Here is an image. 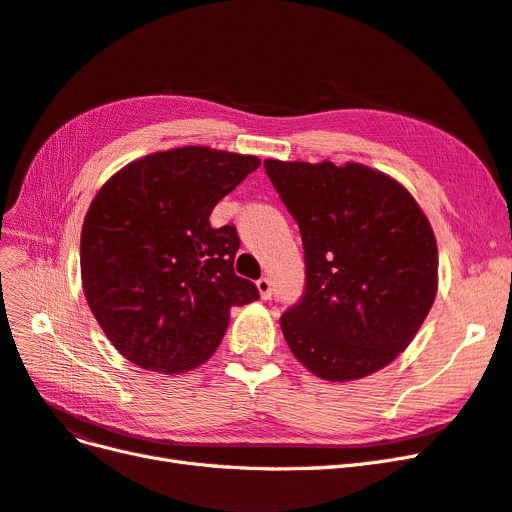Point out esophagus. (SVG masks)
I'll use <instances>...</instances> for the list:
<instances>
[{
    "mask_svg": "<svg viewBox=\"0 0 512 512\" xmlns=\"http://www.w3.org/2000/svg\"><path fill=\"white\" fill-rule=\"evenodd\" d=\"M256 286H258V292H260V297L262 299H271V294H273V284H271V280L269 277H260V280L256 282Z\"/></svg>",
    "mask_w": 512,
    "mask_h": 512,
    "instance_id": "1",
    "label": "esophagus"
}]
</instances>
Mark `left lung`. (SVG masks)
Here are the masks:
<instances>
[{"instance_id":"obj_1","label":"left lung","mask_w":512,"mask_h":512,"mask_svg":"<svg viewBox=\"0 0 512 512\" xmlns=\"http://www.w3.org/2000/svg\"><path fill=\"white\" fill-rule=\"evenodd\" d=\"M305 252L301 299L280 318L297 359L346 382L389 365L438 290V247L410 192L363 164L265 160Z\"/></svg>"}]
</instances>
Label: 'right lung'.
<instances>
[{"instance_id":"add662e5","label":"right lung","mask_w":512,"mask_h":512,"mask_svg":"<svg viewBox=\"0 0 512 512\" xmlns=\"http://www.w3.org/2000/svg\"><path fill=\"white\" fill-rule=\"evenodd\" d=\"M260 166L209 147L151 153L91 200L81 275L91 314L134 365L181 374L218 350L230 307L260 299L235 273V226L213 228L220 200Z\"/></svg>"}]
</instances>
